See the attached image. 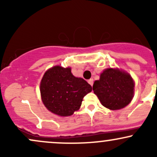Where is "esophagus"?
<instances>
[{
  "label": "esophagus",
  "instance_id": "1",
  "mask_svg": "<svg viewBox=\"0 0 157 157\" xmlns=\"http://www.w3.org/2000/svg\"><path fill=\"white\" fill-rule=\"evenodd\" d=\"M88 82H89V83L91 85V86H93V83H94V80H93V79H90V80H89V81H88Z\"/></svg>",
  "mask_w": 157,
  "mask_h": 157
}]
</instances>
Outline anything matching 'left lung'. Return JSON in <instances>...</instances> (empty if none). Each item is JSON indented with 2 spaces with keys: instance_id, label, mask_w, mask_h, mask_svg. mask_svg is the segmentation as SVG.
Listing matches in <instances>:
<instances>
[{
  "instance_id": "obj_1",
  "label": "left lung",
  "mask_w": 157,
  "mask_h": 157,
  "mask_svg": "<svg viewBox=\"0 0 157 157\" xmlns=\"http://www.w3.org/2000/svg\"><path fill=\"white\" fill-rule=\"evenodd\" d=\"M134 83L128 74L108 68L100 75L93 85L94 93L102 105L111 110L125 107L133 98Z\"/></svg>"
}]
</instances>
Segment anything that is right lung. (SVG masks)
Masks as SVG:
<instances>
[{"instance_id":"obj_1","label":"right lung","mask_w":157,"mask_h":157,"mask_svg":"<svg viewBox=\"0 0 157 157\" xmlns=\"http://www.w3.org/2000/svg\"><path fill=\"white\" fill-rule=\"evenodd\" d=\"M92 87L82 78L75 77L70 68L54 66L40 82V94L48 111L60 117L72 115L80 109L83 97Z\"/></svg>"}]
</instances>
